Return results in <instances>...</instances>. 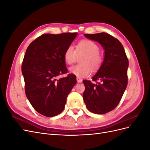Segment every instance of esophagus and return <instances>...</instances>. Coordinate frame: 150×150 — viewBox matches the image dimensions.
I'll return each mask as SVG.
<instances>
[{
    "label": "esophagus",
    "mask_w": 150,
    "mask_h": 150,
    "mask_svg": "<svg viewBox=\"0 0 150 150\" xmlns=\"http://www.w3.org/2000/svg\"><path fill=\"white\" fill-rule=\"evenodd\" d=\"M76 79H77V81H78V83H81L83 81L82 79H81L80 78H79V77H77Z\"/></svg>",
    "instance_id": "1"
}]
</instances>
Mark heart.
<instances>
[{
    "mask_svg": "<svg viewBox=\"0 0 150 150\" xmlns=\"http://www.w3.org/2000/svg\"><path fill=\"white\" fill-rule=\"evenodd\" d=\"M99 51L98 44L91 40L84 39L78 43L76 49L72 45L68 46L64 52V59L66 64L72 65L78 56L83 55L80 59L81 64L71 67L69 71L79 78H86L90 75L91 68L96 71L101 67L103 59Z\"/></svg>",
    "mask_w": 150,
    "mask_h": 150,
    "instance_id": "b5f03b06",
    "label": "heart"
}]
</instances>
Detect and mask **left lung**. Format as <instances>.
Returning <instances> with one entry per match:
<instances>
[{
    "instance_id": "1",
    "label": "left lung",
    "mask_w": 150,
    "mask_h": 150,
    "mask_svg": "<svg viewBox=\"0 0 150 150\" xmlns=\"http://www.w3.org/2000/svg\"><path fill=\"white\" fill-rule=\"evenodd\" d=\"M98 41L104 50V59L93 83L84 80L83 99L88 110L95 114L110 112L118 105L128 84L129 62L121 43L106 33L84 34Z\"/></svg>"
}]
</instances>
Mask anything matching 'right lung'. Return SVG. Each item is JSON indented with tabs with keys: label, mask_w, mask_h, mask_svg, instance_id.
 <instances>
[{
	"label": "right lung",
	"mask_w": 150,
	"mask_h": 150,
	"mask_svg": "<svg viewBox=\"0 0 150 150\" xmlns=\"http://www.w3.org/2000/svg\"><path fill=\"white\" fill-rule=\"evenodd\" d=\"M76 33L44 34L32 42L22 65L25 93L34 110L47 117L58 115L65 107L68 94L76 83L73 74H67L64 54Z\"/></svg>",
	"instance_id": "add662e5"
}]
</instances>
